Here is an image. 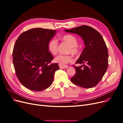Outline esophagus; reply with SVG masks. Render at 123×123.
Instances as JSON below:
<instances>
[{"label": "esophagus", "instance_id": "34e87169", "mask_svg": "<svg viewBox=\"0 0 123 123\" xmlns=\"http://www.w3.org/2000/svg\"><path fill=\"white\" fill-rule=\"evenodd\" d=\"M59 67L61 69L67 68L68 67V66H67V65H60V64H59Z\"/></svg>", "mask_w": 123, "mask_h": 123}]
</instances>
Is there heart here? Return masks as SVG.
<instances>
[{
	"mask_svg": "<svg viewBox=\"0 0 123 123\" xmlns=\"http://www.w3.org/2000/svg\"><path fill=\"white\" fill-rule=\"evenodd\" d=\"M61 39L70 46L69 53H71L74 55L80 54V48L77 45L78 41L75 36L71 34H66L62 36ZM58 42L57 39L53 38L50 40L48 43V50L53 55H56L58 52ZM73 59L71 55H59L55 58V62L60 65H65L69 62H72Z\"/></svg>",
	"mask_w": 123,
	"mask_h": 123,
	"instance_id": "heart-1",
	"label": "heart"
}]
</instances>
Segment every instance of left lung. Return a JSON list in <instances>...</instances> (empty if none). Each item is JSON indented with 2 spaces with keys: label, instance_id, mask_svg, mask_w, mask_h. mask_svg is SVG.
<instances>
[{
  "label": "left lung",
  "instance_id": "left-lung-1",
  "mask_svg": "<svg viewBox=\"0 0 123 123\" xmlns=\"http://www.w3.org/2000/svg\"><path fill=\"white\" fill-rule=\"evenodd\" d=\"M65 31L80 35L86 46L75 63L83 65H73L76 73L71 81L84 88L95 87L102 79L108 66V52L102 36L95 29L85 25Z\"/></svg>",
  "mask_w": 123,
  "mask_h": 123
}]
</instances>
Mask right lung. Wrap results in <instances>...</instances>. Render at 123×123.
<instances>
[{
    "instance_id": "right-lung-1",
    "label": "right lung",
    "mask_w": 123,
    "mask_h": 123,
    "mask_svg": "<svg viewBox=\"0 0 123 123\" xmlns=\"http://www.w3.org/2000/svg\"><path fill=\"white\" fill-rule=\"evenodd\" d=\"M51 29L34 28L18 37L13 50V62L21 84L30 90L40 91L52 84L57 63L48 50V43L55 35Z\"/></svg>"
}]
</instances>
